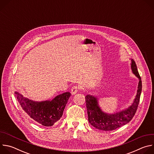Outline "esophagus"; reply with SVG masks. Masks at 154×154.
<instances>
[{
	"mask_svg": "<svg viewBox=\"0 0 154 154\" xmlns=\"http://www.w3.org/2000/svg\"><path fill=\"white\" fill-rule=\"evenodd\" d=\"M78 87L77 86H74L72 88V89H71V94H72V95H74V94H75L77 93V91H78Z\"/></svg>",
	"mask_w": 154,
	"mask_h": 154,
	"instance_id": "1",
	"label": "esophagus"
}]
</instances>
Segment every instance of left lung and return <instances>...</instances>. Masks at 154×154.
I'll list each match as a JSON object with an SVG mask.
<instances>
[{
	"label": "left lung",
	"mask_w": 154,
	"mask_h": 154,
	"mask_svg": "<svg viewBox=\"0 0 154 154\" xmlns=\"http://www.w3.org/2000/svg\"><path fill=\"white\" fill-rule=\"evenodd\" d=\"M130 60L131 72L139 81L137 94L130 105L119 112L108 113L102 109L99 103V98L96 96L88 94L85 97L89 122L99 130L112 131L121 127L129 122L137 112L142 91V82L135 61L131 58Z\"/></svg>",
	"instance_id": "8db88e82"
}]
</instances>
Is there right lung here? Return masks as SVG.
I'll return each mask as SVG.
<instances>
[{
    "label": "right lung",
    "mask_w": 154,
    "mask_h": 154,
    "mask_svg": "<svg viewBox=\"0 0 154 154\" xmlns=\"http://www.w3.org/2000/svg\"><path fill=\"white\" fill-rule=\"evenodd\" d=\"M14 94L23 110L35 122L46 127L52 126L60 119L71 94L66 92L52 100L36 101L24 96L18 91Z\"/></svg>",
    "instance_id": "1"
}]
</instances>
